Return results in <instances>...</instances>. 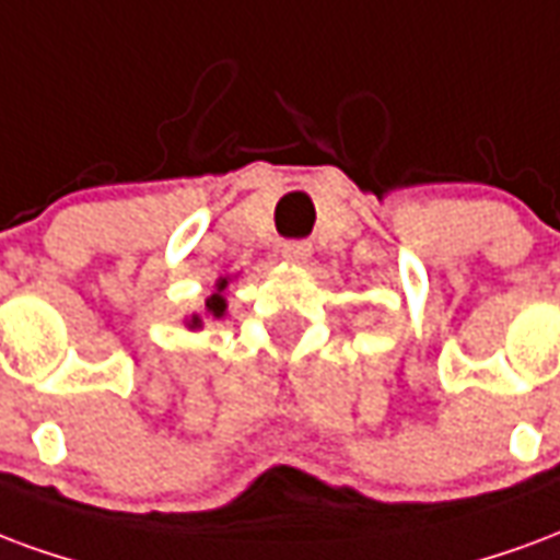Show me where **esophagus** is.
Segmentation results:
<instances>
[{"label": "esophagus", "instance_id": "obj_1", "mask_svg": "<svg viewBox=\"0 0 560 560\" xmlns=\"http://www.w3.org/2000/svg\"><path fill=\"white\" fill-rule=\"evenodd\" d=\"M313 256V247L307 241H285L283 244V259L292 265H307Z\"/></svg>", "mask_w": 560, "mask_h": 560}]
</instances>
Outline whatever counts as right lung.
I'll return each instance as SVG.
<instances>
[{
    "mask_svg": "<svg viewBox=\"0 0 560 560\" xmlns=\"http://www.w3.org/2000/svg\"><path fill=\"white\" fill-rule=\"evenodd\" d=\"M232 283V277H220L214 283V292L206 298V313H190L185 319V328L199 330L206 325V319H226V285Z\"/></svg>",
    "mask_w": 560,
    "mask_h": 560,
    "instance_id": "right-lung-1",
    "label": "right lung"
}]
</instances>
